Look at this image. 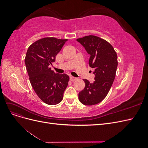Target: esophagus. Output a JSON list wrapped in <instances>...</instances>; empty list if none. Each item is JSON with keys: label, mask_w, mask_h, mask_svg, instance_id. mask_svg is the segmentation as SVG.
<instances>
[{"label": "esophagus", "mask_w": 148, "mask_h": 148, "mask_svg": "<svg viewBox=\"0 0 148 148\" xmlns=\"http://www.w3.org/2000/svg\"><path fill=\"white\" fill-rule=\"evenodd\" d=\"M70 81H71V82H74V81H75V80H77V78H75V77H71L70 78Z\"/></svg>", "instance_id": "obj_1"}]
</instances>
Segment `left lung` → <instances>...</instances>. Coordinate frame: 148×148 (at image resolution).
Segmentation results:
<instances>
[{
  "label": "left lung",
  "mask_w": 148,
  "mask_h": 148,
  "mask_svg": "<svg viewBox=\"0 0 148 148\" xmlns=\"http://www.w3.org/2000/svg\"><path fill=\"white\" fill-rule=\"evenodd\" d=\"M90 55L89 65L95 69V81L84 79L85 87L79 92L78 99L83 104L92 106L101 102L108 94L115 77L118 65L117 55L106 40L89 35L77 39Z\"/></svg>",
  "instance_id": "8db88e82"
}]
</instances>
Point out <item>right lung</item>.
I'll use <instances>...</instances> for the list:
<instances>
[{"mask_svg": "<svg viewBox=\"0 0 148 148\" xmlns=\"http://www.w3.org/2000/svg\"><path fill=\"white\" fill-rule=\"evenodd\" d=\"M68 39L53 37L40 39L28 47L25 62L29 81L40 99L48 105H56L63 99L69 77L57 74L49 65Z\"/></svg>", "mask_w": 148, "mask_h": 148, "instance_id": "right-lung-1", "label": "right lung"}]
</instances>
